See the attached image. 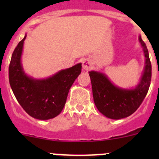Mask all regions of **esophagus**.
Here are the masks:
<instances>
[{"label": "esophagus", "mask_w": 159, "mask_h": 159, "mask_svg": "<svg viewBox=\"0 0 159 159\" xmlns=\"http://www.w3.org/2000/svg\"><path fill=\"white\" fill-rule=\"evenodd\" d=\"M82 67L83 69L85 70H89L92 68V64H91V61L89 59H85V60L83 61L82 62Z\"/></svg>", "instance_id": "esophagus-1"}]
</instances>
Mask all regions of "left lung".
I'll return each mask as SVG.
<instances>
[{"label": "left lung", "instance_id": "obj_1", "mask_svg": "<svg viewBox=\"0 0 159 159\" xmlns=\"http://www.w3.org/2000/svg\"><path fill=\"white\" fill-rule=\"evenodd\" d=\"M139 41L145 55V68L140 81L134 89H122L115 85L105 74L89 71L94 102L98 110L111 119L129 117L139 108L148 93L152 78V65L148 51L141 36Z\"/></svg>", "mask_w": 159, "mask_h": 159}]
</instances>
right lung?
I'll return each mask as SVG.
<instances>
[{"mask_svg":"<svg viewBox=\"0 0 159 159\" xmlns=\"http://www.w3.org/2000/svg\"><path fill=\"white\" fill-rule=\"evenodd\" d=\"M25 38L14 49L9 65V82L24 110L33 118L48 120L57 116L66 103L68 91L81 72V64L61 70L52 76L36 79L28 76L21 64Z\"/></svg>","mask_w":159,"mask_h":159,"instance_id":"obj_1","label":"right lung"}]
</instances>
